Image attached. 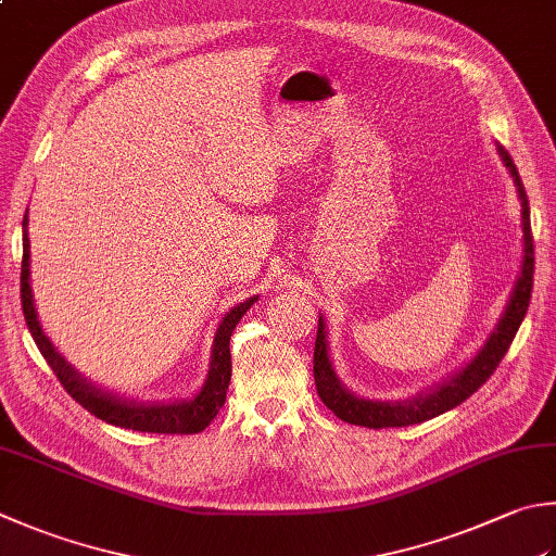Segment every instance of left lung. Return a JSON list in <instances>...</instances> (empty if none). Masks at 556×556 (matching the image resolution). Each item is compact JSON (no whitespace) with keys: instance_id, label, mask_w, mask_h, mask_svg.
Returning <instances> with one entry per match:
<instances>
[{"instance_id":"left-lung-1","label":"left lung","mask_w":556,"mask_h":556,"mask_svg":"<svg viewBox=\"0 0 556 556\" xmlns=\"http://www.w3.org/2000/svg\"><path fill=\"white\" fill-rule=\"evenodd\" d=\"M496 152L501 162L510 174L513 184H516L518 201H520V219H522V261L520 270L513 282V290L506 300V307L501 312L494 331L489 333L484 345L475 353L472 361H467L463 368L447 375L443 382H438L431 390L412 396V400L402 402H382L370 400V396H361L345 387L337 370H333L331 355H329V341H327V324L319 314V329L317 341H314V382H317V392L321 402L327 404L341 421L365 426V428H394V426H414L424 424L428 418L441 416L450 408L463 404L469 394H475L481 384H484L491 372L498 368L501 358H504L508 345L516 339V331L520 329V321L526 319V312L530 305L532 292V274H535V249H532V235H530V205L526 188L518 176L516 164H513L506 148L496 142Z\"/></svg>"}]
</instances>
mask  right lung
Wrapping results in <instances>:
<instances>
[{"label": "right lung", "instance_id": "1", "mask_svg": "<svg viewBox=\"0 0 556 556\" xmlns=\"http://www.w3.org/2000/svg\"><path fill=\"white\" fill-rule=\"evenodd\" d=\"M28 213V211H26ZM24 258H21V305H24L26 327L34 337L38 351L58 375V380L65 387L72 400L79 402L87 412H91L101 421L121 428H132V431L142 433H201L203 428L211 426L219 408L225 404L229 377H232V355H229V337L237 327V321L244 317L247 309L254 305L258 295L239 302L237 307L229 309L217 324L213 349H211V363H207L205 382L201 384L193 396H184V400L172 402H138L121 396L115 392L103 390L89 377H84L75 365L67 363L48 333L43 331L38 321L34 290H30V239H28V215H24Z\"/></svg>", "mask_w": 556, "mask_h": 556}]
</instances>
